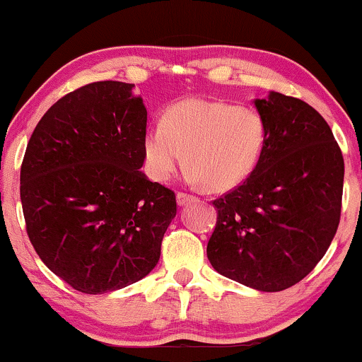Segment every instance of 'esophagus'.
Returning <instances> with one entry per match:
<instances>
[{
  "label": "esophagus",
  "mask_w": 362,
  "mask_h": 362,
  "mask_svg": "<svg viewBox=\"0 0 362 362\" xmlns=\"http://www.w3.org/2000/svg\"><path fill=\"white\" fill-rule=\"evenodd\" d=\"M192 201H195V195H192V194H187V192H178L177 194V202L180 206L190 204Z\"/></svg>",
  "instance_id": "1"
}]
</instances>
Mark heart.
<instances>
[{"instance_id":"b5f03b06","label":"heart","mask_w":362,"mask_h":362,"mask_svg":"<svg viewBox=\"0 0 362 362\" xmlns=\"http://www.w3.org/2000/svg\"><path fill=\"white\" fill-rule=\"evenodd\" d=\"M265 122L250 107L189 98L168 107L144 134L146 168L155 180L173 177L184 161L189 178L211 190L233 189L259 161Z\"/></svg>"}]
</instances>
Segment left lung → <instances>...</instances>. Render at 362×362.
I'll return each mask as SVG.
<instances>
[{
    "instance_id": "1",
    "label": "left lung",
    "mask_w": 362,
    "mask_h": 362,
    "mask_svg": "<svg viewBox=\"0 0 362 362\" xmlns=\"http://www.w3.org/2000/svg\"><path fill=\"white\" fill-rule=\"evenodd\" d=\"M255 107L264 148L245 182L213 201L207 259L224 277L276 293L305 279L337 233L344 158L327 120L306 102L271 91Z\"/></svg>"
}]
</instances>
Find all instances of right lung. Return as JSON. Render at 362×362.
I'll use <instances>...</instances> for the list:
<instances>
[{
    "instance_id": "obj_1",
    "label": "right lung",
    "mask_w": 362,
    "mask_h": 362,
    "mask_svg": "<svg viewBox=\"0 0 362 362\" xmlns=\"http://www.w3.org/2000/svg\"><path fill=\"white\" fill-rule=\"evenodd\" d=\"M132 86L95 81L59 98L32 132L20 170L30 243L85 294L148 276L177 214L175 192L139 170L148 112Z\"/></svg>"
}]
</instances>
